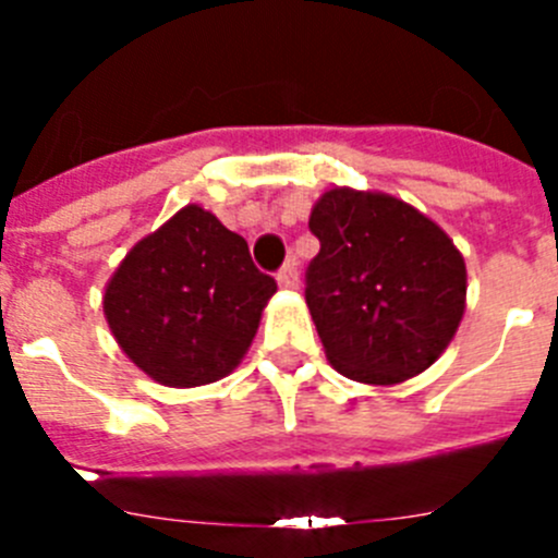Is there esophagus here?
<instances>
[{"instance_id":"34e87169","label":"esophagus","mask_w":558,"mask_h":558,"mask_svg":"<svg viewBox=\"0 0 558 558\" xmlns=\"http://www.w3.org/2000/svg\"><path fill=\"white\" fill-rule=\"evenodd\" d=\"M276 282H279V288L282 290L299 288V270H295V263L284 265V268L279 270V276H276Z\"/></svg>"}]
</instances>
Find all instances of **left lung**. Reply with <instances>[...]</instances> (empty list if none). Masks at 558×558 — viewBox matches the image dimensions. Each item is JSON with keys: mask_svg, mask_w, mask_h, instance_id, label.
I'll return each instance as SVG.
<instances>
[{"mask_svg": "<svg viewBox=\"0 0 558 558\" xmlns=\"http://www.w3.org/2000/svg\"><path fill=\"white\" fill-rule=\"evenodd\" d=\"M310 231L307 307L332 368L397 386L430 368L466 310V263L447 231L388 192L332 186Z\"/></svg>", "mask_w": 558, "mask_h": 558, "instance_id": "8db88e82", "label": "left lung"}]
</instances>
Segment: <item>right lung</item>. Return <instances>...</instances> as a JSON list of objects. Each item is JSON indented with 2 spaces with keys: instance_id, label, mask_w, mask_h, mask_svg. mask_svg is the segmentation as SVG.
<instances>
[{
  "instance_id": "right-lung-1",
  "label": "right lung",
  "mask_w": 558,
  "mask_h": 558,
  "mask_svg": "<svg viewBox=\"0 0 558 558\" xmlns=\"http://www.w3.org/2000/svg\"><path fill=\"white\" fill-rule=\"evenodd\" d=\"M274 293L243 236L186 204L128 251L102 313L133 366L161 386L195 388L240 366Z\"/></svg>"
}]
</instances>
